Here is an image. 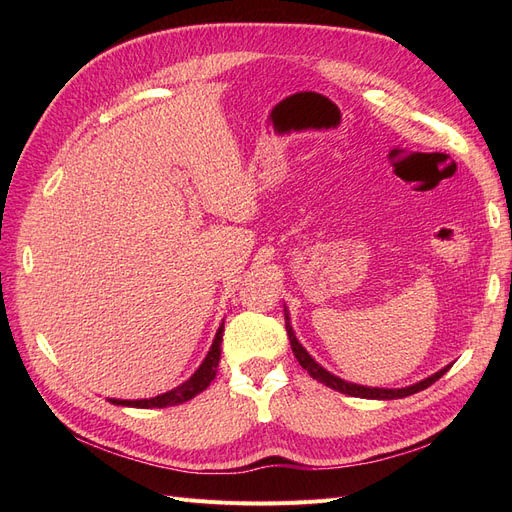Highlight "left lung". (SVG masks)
<instances>
[{
	"mask_svg": "<svg viewBox=\"0 0 512 512\" xmlns=\"http://www.w3.org/2000/svg\"><path fill=\"white\" fill-rule=\"evenodd\" d=\"M286 331H288V339H290L292 352H294V356H297L299 365H301L303 369H307V374L312 376L314 380H318V382H322V384H327L329 389H335V391L344 393V395H350V397H363V399H401V397H408V395H414V393H418V391L427 389V386H431L436 380H440V378L446 374V371H448V367H451V365H448V367L440 369L438 374H433V376H429V378H425V380H421V382H416V384H412V386H406V389H369V386H359V384L344 382L342 378H337V376L329 374L327 369H322V367L312 359V356H309V354L305 352V348L299 344V339L294 337L292 327H290V320H288V314H286Z\"/></svg>",
	"mask_w": 512,
	"mask_h": 512,
	"instance_id": "8db88e82",
	"label": "left lung"
}]
</instances>
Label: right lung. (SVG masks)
Instances as JSON below:
<instances>
[{"label":"right lung","mask_w":512,"mask_h":512,"mask_svg":"<svg viewBox=\"0 0 512 512\" xmlns=\"http://www.w3.org/2000/svg\"><path fill=\"white\" fill-rule=\"evenodd\" d=\"M222 333H224V322H222V327L218 329V333H215L213 346L207 354V359L203 361V365L196 369V374L188 382H183L181 386H177V389L168 391L164 395H158V397H151V399H138V401L111 399V401H113V404L132 406V408H168V406H179V404H183V401H188V399L196 397L198 393H203L207 386L211 384V380L215 378V374H218L220 354H222V348H220L222 346Z\"/></svg>","instance_id":"add662e5"}]
</instances>
